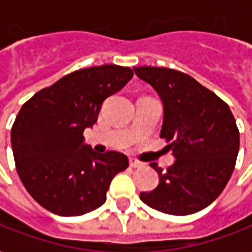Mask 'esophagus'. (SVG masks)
I'll return each mask as SVG.
<instances>
[{
	"mask_svg": "<svg viewBox=\"0 0 252 252\" xmlns=\"http://www.w3.org/2000/svg\"><path fill=\"white\" fill-rule=\"evenodd\" d=\"M129 165H131L132 168H142L144 163L136 159V158H129Z\"/></svg>",
	"mask_w": 252,
	"mask_h": 252,
	"instance_id": "1",
	"label": "esophagus"
}]
</instances>
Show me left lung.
I'll return each mask as SVG.
<instances>
[{"label":"left lung","mask_w":252,"mask_h":252,"mask_svg":"<svg viewBox=\"0 0 252 252\" xmlns=\"http://www.w3.org/2000/svg\"><path fill=\"white\" fill-rule=\"evenodd\" d=\"M133 71L162 101L159 136L176 158L166 170L151 163L159 183L140 192V199L172 216L199 212L217 199L233 173L240 146L235 117L222 99L183 72L157 66Z\"/></svg>","instance_id":"1"}]
</instances>
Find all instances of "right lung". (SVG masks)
Instances as JSON below:
<instances>
[{"mask_svg": "<svg viewBox=\"0 0 252 252\" xmlns=\"http://www.w3.org/2000/svg\"><path fill=\"white\" fill-rule=\"evenodd\" d=\"M133 76L128 66L79 69L38 91L10 131L16 170L42 207L63 217L93 212L106 200L110 181L128 168L119 151L98 154L83 132L96 123L103 101Z\"/></svg>", "mask_w": 252, "mask_h": 252, "instance_id": "right-lung-1", "label": "right lung"}]
</instances>
